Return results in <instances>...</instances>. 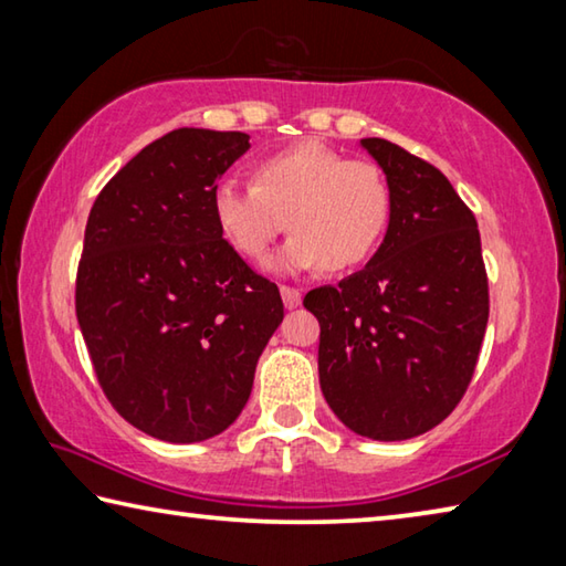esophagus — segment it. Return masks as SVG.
Masks as SVG:
<instances>
[{
	"mask_svg": "<svg viewBox=\"0 0 566 566\" xmlns=\"http://www.w3.org/2000/svg\"><path fill=\"white\" fill-rule=\"evenodd\" d=\"M281 298H283V305L289 311L298 308L301 305V291L293 289V285H281Z\"/></svg>",
	"mask_w": 566,
	"mask_h": 566,
	"instance_id": "obj_1",
	"label": "esophagus"
}]
</instances>
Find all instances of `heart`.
I'll use <instances>...</instances> for the list:
<instances>
[{
  "mask_svg": "<svg viewBox=\"0 0 566 566\" xmlns=\"http://www.w3.org/2000/svg\"><path fill=\"white\" fill-rule=\"evenodd\" d=\"M392 191L388 176L321 142H301L265 156L255 181L226 178L213 191V218L226 241L245 258H263L277 235L293 233L268 268L301 273L325 265H360L388 231Z\"/></svg>",
  "mask_w": 566,
  "mask_h": 566,
  "instance_id": "heart-1",
  "label": "heart"
}]
</instances>
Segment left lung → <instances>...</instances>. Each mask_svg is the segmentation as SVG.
<instances>
[{"mask_svg":"<svg viewBox=\"0 0 566 566\" xmlns=\"http://www.w3.org/2000/svg\"><path fill=\"white\" fill-rule=\"evenodd\" d=\"M360 146L388 176V233L363 271L305 295L321 323L331 410L370 440H410L458 408L490 318L474 213L440 168L385 138Z\"/></svg>","mask_w":566,"mask_h":566,"instance_id":"obj_1","label":"left lung"}]
</instances>
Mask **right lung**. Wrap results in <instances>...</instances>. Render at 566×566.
<instances>
[{
  "label": "right lung",
  "mask_w": 566,
  "mask_h": 566,
  "mask_svg": "<svg viewBox=\"0 0 566 566\" xmlns=\"http://www.w3.org/2000/svg\"><path fill=\"white\" fill-rule=\"evenodd\" d=\"M241 132L176 128L142 148L86 221L76 318L108 402L164 442L223 432L283 321L277 285L226 241L213 191L251 144Z\"/></svg>",
  "instance_id": "right-lung-1"
}]
</instances>
